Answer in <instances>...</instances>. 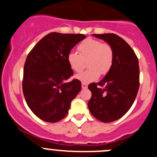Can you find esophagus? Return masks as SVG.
I'll use <instances>...</instances> for the list:
<instances>
[{"label":"esophagus","instance_id":"esophagus-1","mask_svg":"<svg viewBox=\"0 0 157 157\" xmlns=\"http://www.w3.org/2000/svg\"><path fill=\"white\" fill-rule=\"evenodd\" d=\"M87 86H87L86 83H84V82L82 83V89H86Z\"/></svg>","mask_w":157,"mask_h":157}]
</instances>
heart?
<instances>
[{
  "label": "heart",
  "instance_id": "1",
  "mask_svg": "<svg viewBox=\"0 0 157 157\" xmlns=\"http://www.w3.org/2000/svg\"><path fill=\"white\" fill-rule=\"evenodd\" d=\"M78 53L70 52L67 61L75 72H80L84 68L87 60L89 68L76 76L82 82H91L102 75H106L112 68L114 62V50L109 44L102 43L99 40L89 37L78 45Z\"/></svg>",
  "mask_w": 157,
  "mask_h": 157
}]
</instances>
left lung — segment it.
I'll use <instances>...</instances> for the list:
<instances>
[{
    "label": "left lung",
    "instance_id": "obj_1",
    "mask_svg": "<svg viewBox=\"0 0 157 157\" xmlns=\"http://www.w3.org/2000/svg\"><path fill=\"white\" fill-rule=\"evenodd\" d=\"M93 35L112 47L114 62L103 79L89 85L92 97L88 107L96 119L110 123L123 117L135 100L139 88L138 59L132 48L120 36L115 34Z\"/></svg>",
    "mask_w": 157,
    "mask_h": 157
}]
</instances>
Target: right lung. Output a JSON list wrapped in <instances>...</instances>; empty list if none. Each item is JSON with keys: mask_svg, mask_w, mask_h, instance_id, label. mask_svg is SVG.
I'll use <instances>...</instances> for the list:
<instances>
[{"mask_svg": "<svg viewBox=\"0 0 157 157\" xmlns=\"http://www.w3.org/2000/svg\"><path fill=\"white\" fill-rule=\"evenodd\" d=\"M86 36L52 32L29 52L23 68V92L30 110L48 123L61 120L82 88L81 82H66L74 74L67 56Z\"/></svg>", "mask_w": 157, "mask_h": 157, "instance_id": "add662e5", "label": "right lung"}]
</instances>
